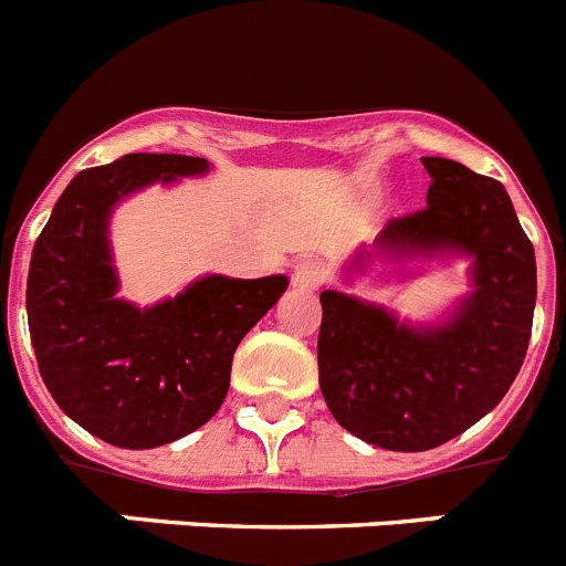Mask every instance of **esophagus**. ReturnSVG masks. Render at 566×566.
<instances>
[{"label": "esophagus", "instance_id": "obj_1", "mask_svg": "<svg viewBox=\"0 0 566 566\" xmlns=\"http://www.w3.org/2000/svg\"><path fill=\"white\" fill-rule=\"evenodd\" d=\"M294 286L300 289H319L328 280V269H325L323 261H317V258H303V261H297V266H294Z\"/></svg>", "mask_w": 566, "mask_h": 566}]
</instances>
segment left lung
Here are the masks:
<instances>
[{
  "instance_id": "obj_1",
  "label": "left lung",
  "mask_w": 566,
  "mask_h": 566,
  "mask_svg": "<svg viewBox=\"0 0 566 566\" xmlns=\"http://www.w3.org/2000/svg\"><path fill=\"white\" fill-rule=\"evenodd\" d=\"M427 207L387 221L390 249L474 255L476 292L443 328L412 331L385 308L323 292L319 390L336 421L390 452H427L502 401L527 354L536 258L505 188L443 157H423Z\"/></svg>"
}]
</instances>
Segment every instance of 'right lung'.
Segmentation results:
<instances>
[{"instance_id":"obj_1","label":"right lung","mask_w":566,"mask_h":566,"mask_svg":"<svg viewBox=\"0 0 566 566\" xmlns=\"http://www.w3.org/2000/svg\"><path fill=\"white\" fill-rule=\"evenodd\" d=\"M207 170L181 154H126L66 185L35 238L28 325L55 403L120 449L170 443L219 412L238 342L286 292V277H205L154 308L114 300L112 205L151 181Z\"/></svg>"}]
</instances>
